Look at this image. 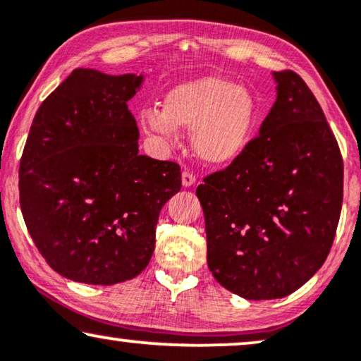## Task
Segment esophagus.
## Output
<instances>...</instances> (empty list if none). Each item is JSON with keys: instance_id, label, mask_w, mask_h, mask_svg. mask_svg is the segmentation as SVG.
<instances>
[{"instance_id": "obj_1", "label": "esophagus", "mask_w": 361, "mask_h": 361, "mask_svg": "<svg viewBox=\"0 0 361 361\" xmlns=\"http://www.w3.org/2000/svg\"><path fill=\"white\" fill-rule=\"evenodd\" d=\"M195 180H197L195 174H192V172H189V171H184V172H182V185H184V187H190V185H194V184H195Z\"/></svg>"}]
</instances>
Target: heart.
I'll list each match as a JSON object with an SVG mask.
<instances>
[{
  "mask_svg": "<svg viewBox=\"0 0 361 361\" xmlns=\"http://www.w3.org/2000/svg\"><path fill=\"white\" fill-rule=\"evenodd\" d=\"M259 120L253 92L215 75L180 83L167 93L162 110L140 113L141 130L166 146L176 145L177 128H192V149L210 166L238 161L253 141Z\"/></svg>",
  "mask_w": 361,
  "mask_h": 361,
  "instance_id": "heart-1",
  "label": "heart"
}]
</instances>
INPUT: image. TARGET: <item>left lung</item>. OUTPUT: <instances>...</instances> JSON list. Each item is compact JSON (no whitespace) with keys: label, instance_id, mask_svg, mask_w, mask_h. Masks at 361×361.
Segmentation results:
<instances>
[{"label":"left lung","instance_id":"obj_1","mask_svg":"<svg viewBox=\"0 0 361 361\" xmlns=\"http://www.w3.org/2000/svg\"><path fill=\"white\" fill-rule=\"evenodd\" d=\"M278 97L238 161L197 187L207 263L225 289L281 299L320 269L343 200L337 140L305 82L273 72Z\"/></svg>","mask_w":361,"mask_h":361}]
</instances>
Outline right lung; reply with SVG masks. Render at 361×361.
<instances>
[{
  "label": "right lung",
  "mask_w": 361,
  "mask_h": 361,
  "mask_svg": "<svg viewBox=\"0 0 361 361\" xmlns=\"http://www.w3.org/2000/svg\"><path fill=\"white\" fill-rule=\"evenodd\" d=\"M142 75L75 68L39 106L19 164V204L39 253L63 278L111 286L149 264L180 167L137 152L128 110Z\"/></svg>",
  "instance_id": "right-lung-1"
}]
</instances>
